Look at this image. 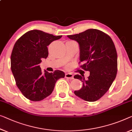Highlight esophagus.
Wrapping results in <instances>:
<instances>
[{
	"label": "esophagus",
	"instance_id": "1",
	"mask_svg": "<svg viewBox=\"0 0 132 132\" xmlns=\"http://www.w3.org/2000/svg\"><path fill=\"white\" fill-rule=\"evenodd\" d=\"M65 77L66 78L70 79H73V75L72 73H66Z\"/></svg>",
	"mask_w": 132,
	"mask_h": 132
}]
</instances>
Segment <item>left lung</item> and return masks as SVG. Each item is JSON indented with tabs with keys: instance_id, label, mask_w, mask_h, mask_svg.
I'll use <instances>...</instances> for the list:
<instances>
[{
	"instance_id": "obj_1",
	"label": "left lung",
	"mask_w": 132,
	"mask_h": 132,
	"mask_svg": "<svg viewBox=\"0 0 132 132\" xmlns=\"http://www.w3.org/2000/svg\"><path fill=\"white\" fill-rule=\"evenodd\" d=\"M68 37L79 44V63H83L80 68L90 72L87 79L82 75L74 76L83 85L74 93L85 101H97L108 91L116 77L117 54L114 44L109 35L96 29Z\"/></svg>"
}]
</instances>
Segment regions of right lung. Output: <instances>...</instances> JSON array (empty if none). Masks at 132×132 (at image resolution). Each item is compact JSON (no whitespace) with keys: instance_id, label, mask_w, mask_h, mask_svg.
Segmentation results:
<instances>
[{"instance_id":"obj_1","label":"right lung","mask_w":132,"mask_h":132,"mask_svg":"<svg viewBox=\"0 0 132 132\" xmlns=\"http://www.w3.org/2000/svg\"><path fill=\"white\" fill-rule=\"evenodd\" d=\"M62 35L55 36L40 30H31L16 41L11 57V67L16 85L24 97L40 101L52 93L59 79L64 78L63 71L43 73L39 64L48 57L47 46Z\"/></svg>"}]
</instances>
